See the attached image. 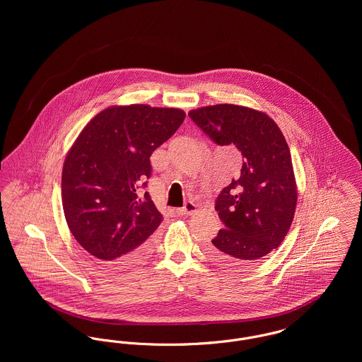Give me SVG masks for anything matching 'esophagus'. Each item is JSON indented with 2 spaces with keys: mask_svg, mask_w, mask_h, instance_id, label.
<instances>
[{
  "mask_svg": "<svg viewBox=\"0 0 362 362\" xmlns=\"http://www.w3.org/2000/svg\"><path fill=\"white\" fill-rule=\"evenodd\" d=\"M197 211V205L192 202V201H188L185 202V205L182 206V209L180 210L181 214H185V216H189V214H194Z\"/></svg>",
  "mask_w": 362,
  "mask_h": 362,
  "instance_id": "1",
  "label": "esophagus"
}]
</instances>
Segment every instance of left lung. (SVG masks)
I'll return each instance as SVG.
<instances>
[{
    "label": "left lung",
    "instance_id": "obj_1",
    "mask_svg": "<svg viewBox=\"0 0 362 362\" xmlns=\"http://www.w3.org/2000/svg\"><path fill=\"white\" fill-rule=\"evenodd\" d=\"M188 115L214 144L234 145L243 155L238 178L216 201L223 228L206 252L224 266H252L281 244L294 218L297 184L288 145L267 114L250 107L216 104Z\"/></svg>",
    "mask_w": 362,
    "mask_h": 362
}]
</instances>
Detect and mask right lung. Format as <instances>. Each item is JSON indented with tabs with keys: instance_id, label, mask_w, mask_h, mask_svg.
<instances>
[{
	"instance_id": "obj_1",
	"label": "right lung",
	"mask_w": 362,
	"mask_h": 362,
	"mask_svg": "<svg viewBox=\"0 0 362 362\" xmlns=\"http://www.w3.org/2000/svg\"><path fill=\"white\" fill-rule=\"evenodd\" d=\"M180 108L112 105L82 129L65 157L62 207L75 240L103 264L127 267L152 248L163 221L151 195V156L180 128Z\"/></svg>"
}]
</instances>
